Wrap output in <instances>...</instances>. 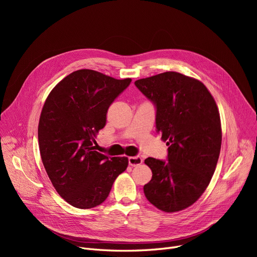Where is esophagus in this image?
I'll use <instances>...</instances> for the list:
<instances>
[{
  "mask_svg": "<svg viewBox=\"0 0 257 257\" xmlns=\"http://www.w3.org/2000/svg\"><path fill=\"white\" fill-rule=\"evenodd\" d=\"M128 163L132 167L140 166L143 164V158L141 156H131L128 158Z\"/></svg>",
  "mask_w": 257,
  "mask_h": 257,
  "instance_id": "obj_1",
  "label": "esophagus"
}]
</instances>
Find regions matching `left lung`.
<instances>
[{
	"label": "left lung",
	"mask_w": 257,
	"mask_h": 257,
	"mask_svg": "<svg viewBox=\"0 0 257 257\" xmlns=\"http://www.w3.org/2000/svg\"><path fill=\"white\" fill-rule=\"evenodd\" d=\"M156 108V131L167 142V160L148 157L152 179L144 186L148 201L166 212L194 204L217 166L222 129L217 104L199 80L166 72L134 82Z\"/></svg>",
	"instance_id": "left-lung-1"
}]
</instances>
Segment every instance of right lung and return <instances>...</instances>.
<instances>
[{
    "label": "right lung",
    "instance_id": "right-lung-1",
    "mask_svg": "<svg viewBox=\"0 0 257 257\" xmlns=\"http://www.w3.org/2000/svg\"><path fill=\"white\" fill-rule=\"evenodd\" d=\"M131 83L92 70H79L52 89L38 124L40 156L57 193L81 209L100 205L128 167L127 157L94 149L112 102Z\"/></svg>",
    "mask_w": 257,
    "mask_h": 257
}]
</instances>
